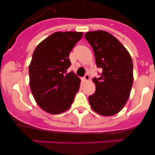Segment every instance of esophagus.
Instances as JSON below:
<instances>
[{"instance_id": "1", "label": "esophagus", "mask_w": 155, "mask_h": 155, "mask_svg": "<svg viewBox=\"0 0 155 155\" xmlns=\"http://www.w3.org/2000/svg\"><path fill=\"white\" fill-rule=\"evenodd\" d=\"M83 80H84V81H87L90 80V76H89V75L87 74H85L84 76Z\"/></svg>"}]
</instances>
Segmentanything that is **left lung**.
I'll list each match as a JSON object with an SVG mask.
<instances>
[{
    "instance_id": "obj_1",
    "label": "left lung",
    "mask_w": 155,
    "mask_h": 155,
    "mask_svg": "<svg viewBox=\"0 0 155 155\" xmlns=\"http://www.w3.org/2000/svg\"><path fill=\"white\" fill-rule=\"evenodd\" d=\"M84 38L91 45L99 78H94L96 91L89 96L91 108L104 116L118 113L125 105L133 84V62L118 40L104 31H90Z\"/></svg>"
}]
</instances>
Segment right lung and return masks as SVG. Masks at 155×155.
<instances>
[{"mask_svg":"<svg viewBox=\"0 0 155 155\" xmlns=\"http://www.w3.org/2000/svg\"><path fill=\"white\" fill-rule=\"evenodd\" d=\"M83 36L82 32H55L35 48L29 66L30 87L41 108L52 114L71 107L81 80L73 71L69 54Z\"/></svg>","mask_w":155,"mask_h":155,"instance_id":"obj_1","label":"right lung"}]
</instances>
